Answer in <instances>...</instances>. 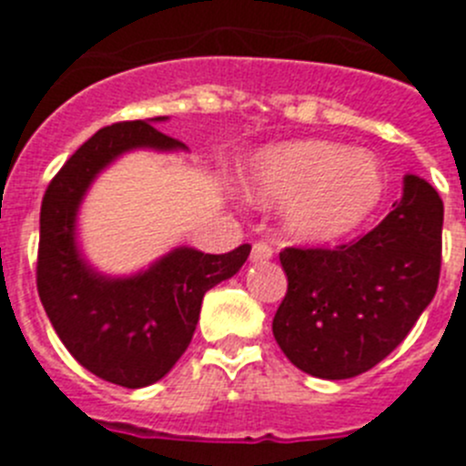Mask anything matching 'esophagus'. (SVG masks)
Here are the masks:
<instances>
[{
	"instance_id": "esophagus-1",
	"label": "esophagus",
	"mask_w": 466,
	"mask_h": 466,
	"mask_svg": "<svg viewBox=\"0 0 466 466\" xmlns=\"http://www.w3.org/2000/svg\"><path fill=\"white\" fill-rule=\"evenodd\" d=\"M249 258H252L254 263L257 261H268V258H273V247L268 245V242H254L252 245V254H249Z\"/></svg>"
}]
</instances>
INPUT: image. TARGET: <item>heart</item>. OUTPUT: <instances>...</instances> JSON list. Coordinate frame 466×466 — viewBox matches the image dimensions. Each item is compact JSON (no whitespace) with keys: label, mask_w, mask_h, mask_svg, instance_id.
Here are the masks:
<instances>
[{"label":"heart","mask_w":466,"mask_h":466,"mask_svg":"<svg viewBox=\"0 0 466 466\" xmlns=\"http://www.w3.org/2000/svg\"><path fill=\"white\" fill-rule=\"evenodd\" d=\"M382 191L385 177L371 154L324 139L270 147L257 158L249 184V196L261 205L292 200L284 224L306 242H331L357 230Z\"/></svg>","instance_id":"1"}]
</instances>
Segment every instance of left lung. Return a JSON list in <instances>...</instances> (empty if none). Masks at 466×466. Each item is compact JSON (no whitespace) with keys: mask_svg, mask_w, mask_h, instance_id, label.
Returning a JSON list of instances; mask_svg holds the SVG:
<instances>
[{"mask_svg":"<svg viewBox=\"0 0 466 466\" xmlns=\"http://www.w3.org/2000/svg\"><path fill=\"white\" fill-rule=\"evenodd\" d=\"M443 203L415 175L385 219L355 242L287 247V294L273 336L287 360L315 378L369 371L401 343L431 303L441 273Z\"/></svg>","mask_w":466,"mask_h":466,"instance_id":"8db88e82","label":"left lung"}]
</instances>
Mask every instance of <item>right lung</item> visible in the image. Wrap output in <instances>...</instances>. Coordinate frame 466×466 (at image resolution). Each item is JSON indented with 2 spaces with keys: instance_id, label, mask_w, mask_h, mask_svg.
Listing matches in <instances>:
<instances>
[{
  "instance_id": "1",
  "label": "right lung",
  "mask_w": 466,
  "mask_h": 466,
  "mask_svg": "<svg viewBox=\"0 0 466 466\" xmlns=\"http://www.w3.org/2000/svg\"><path fill=\"white\" fill-rule=\"evenodd\" d=\"M151 121L106 126L74 151L44 193L36 289L69 355L93 376L137 390L154 385L187 352L205 291L233 278L249 245L228 254L177 247L130 278L102 275L76 247V214L93 179L133 149L177 151L182 142Z\"/></svg>"
}]
</instances>
